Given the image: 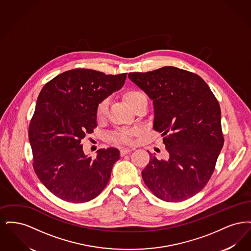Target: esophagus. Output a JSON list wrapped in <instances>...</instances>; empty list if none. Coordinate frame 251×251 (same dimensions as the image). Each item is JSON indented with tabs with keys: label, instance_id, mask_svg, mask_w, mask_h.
I'll return each instance as SVG.
<instances>
[{
	"label": "esophagus",
	"instance_id": "esophagus-1",
	"mask_svg": "<svg viewBox=\"0 0 251 251\" xmlns=\"http://www.w3.org/2000/svg\"><path fill=\"white\" fill-rule=\"evenodd\" d=\"M131 149H127V148H126V149H122V150H120V155H126V154H128V153L131 152Z\"/></svg>",
	"mask_w": 251,
	"mask_h": 251
}]
</instances>
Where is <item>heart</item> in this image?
<instances>
[{"label": "heart", "instance_id": "heart-1", "mask_svg": "<svg viewBox=\"0 0 251 251\" xmlns=\"http://www.w3.org/2000/svg\"><path fill=\"white\" fill-rule=\"evenodd\" d=\"M124 100L127 104H129L132 109L135 107L139 102L144 100H147L144 93L136 89H129L124 93ZM108 101L103 100L100 101L96 108V118L99 121L104 120L107 114ZM137 133L134 129H122L120 131H115L111 136L110 140L114 143L130 144L132 141V137Z\"/></svg>", "mask_w": 251, "mask_h": 251}]
</instances>
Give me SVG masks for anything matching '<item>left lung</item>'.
<instances>
[{"label":"left lung","mask_w":251,"mask_h":251,"mask_svg":"<svg viewBox=\"0 0 251 251\" xmlns=\"http://www.w3.org/2000/svg\"><path fill=\"white\" fill-rule=\"evenodd\" d=\"M128 77L153 100V129L162 132L167 152L166 160L150 153L144 182L160 200L183 201L214 173L224 144L219 103L201 76L175 67Z\"/></svg>","instance_id":"obj_1"}]
</instances>
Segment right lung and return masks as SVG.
Wrapping results in <instances>:
<instances>
[{
	"mask_svg": "<svg viewBox=\"0 0 251 251\" xmlns=\"http://www.w3.org/2000/svg\"><path fill=\"white\" fill-rule=\"evenodd\" d=\"M126 76L74 69L41 89L28 130L33 167L45 187L61 200L87 202L106 186L120 151L100 149L92 159L84 155L81 141L97 127L98 103L120 89Z\"/></svg>",
	"mask_w": 251,
	"mask_h": 251,
	"instance_id": "1",
	"label": "right lung"
}]
</instances>
